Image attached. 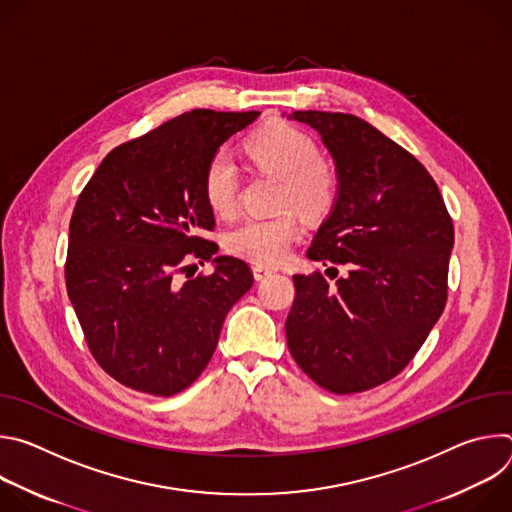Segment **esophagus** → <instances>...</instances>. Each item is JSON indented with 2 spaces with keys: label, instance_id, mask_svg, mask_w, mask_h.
Returning a JSON list of instances; mask_svg holds the SVG:
<instances>
[{
  "label": "esophagus",
  "instance_id": "obj_1",
  "mask_svg": "<svg viewBox=\"0 0 512 512\" xmlns=\"http://www.w3.org/2000/svg\"><path fill=\"white\" fill-rule=\"evenodd\" d=\"M275 271H277L275 267H267V265H253V275H255V279H257V281L265 279L267 275H271V273H275Z\"/></svg>",
  "mask_w": 512,
  "mask_h": 512
}]
</instances>
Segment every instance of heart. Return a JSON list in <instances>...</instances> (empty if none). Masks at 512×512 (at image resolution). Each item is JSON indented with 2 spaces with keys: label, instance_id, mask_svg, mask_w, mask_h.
I'll return each instance as SVG.
<instances>
[{
  "label": "heart",
  "instance_id": "heart-1",
  "mask_svg": "<svg viewBox=\"0 0 512 512\" xmlns=\"http://www.w3.org/2000/svg\"><path fill=\"white\" fill-rule=\"evenodd\" d=\"M247 156L263 172L281 178L279 206H294L308 218L324 216L338 194V176L322 160L320 145L302 129L289 123H271L247 139ZM239 170L225 152L214 154L202 176V192L208 208L218 216H231L239 200ZM302 233V221L294 210L275 216H249L225 237L231 255L257 265H275L285 259L289 247Z\"/></svg>",
  "mask_w": 512,
  "mask_h": 512
}]
</instances>
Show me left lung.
I'll return each instance as SVG.
<instances>
[{"mask_svg":"<svg viewBox=\"0 0 512 512\" xmlns=\"http://www.w3.org/2000/svg\"><path fill=\"white\" fill-rule=\"evenodd\" d=\"M289 119L320 133L338 176L306 255L348 273L336 283L320 271L294 275L287 346L322 389L369 391L407 367L446 308L452 218L429 172L371 123L328 111Z\"/></svg>","mask_w":512,"mask_h":512,"instance_id":"left-lung-1","label":"left lung"}]
</instances>
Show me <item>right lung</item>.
Wrapping results in <instances>:
<instances>
[{
  "instance_id": "1",
  "label": "right lung",
  "mask_w": 512,
  "mask_h": 512,
  "mask_svg": "<svg viewBox=\"0 0 512 512\" xmlns=\"http://www.w3.org/2000/svg\"><path fill=\"white\" fill-rule=\"evenodd\" d=\"M257 115L182 113L111 150L77 200L64 265L68 298L101 369L133 391L172 397L190 387L229 310L253 285L237 257H214L208 276L185 271L190 258L218 251L200 237L214 229L204 168Z\"/></svg>"
}]
</instances>
